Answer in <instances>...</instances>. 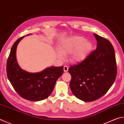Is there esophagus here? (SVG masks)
Here are the masks:
<instances>
[{
  "instance_id": "esophagus-1",
  "label": "esophagus",
  "mask_w": 124,
  "mask_h": 124,
  "mask_svg": "<svg viewBox=\"0 0 124 124\" xmlns=\"http://www.w3.org/2000/svg\"><path fill=\"white\" fill-rule=\"evenodd\" d=\"M63 69H64V71L67 72L68 70V67L67 66H64L63 67Z\"/></svg>"
}]
</instances>
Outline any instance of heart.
Returning a JSON list of instances; mask_svg holds the SVG:
<instances>
[{"instance_id":"obj_1","label":"heart","mask_w":124,"mask_h":124,"mask_svg":"<svg viewBox=\"0 0 124 124\" xmlns=\"http://www.w3.org/2000/svg\"><path fill=\"white\" fill-rule=\"evenodd\" d=\"M92 49V44L90 42L85 40L82 36L71 37L63 43L61 51L64 54L71 53L75 51L73 55V60L75 62H81L84 60ZM60 58H63V55L60 52L57 53Z\"/></svg>"}]
</instances>
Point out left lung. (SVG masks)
Masks as SVG:
<instances>
[{"mask_svg": "<svg viewBox=\"0 0 124 124\" xmlns=\"http://www.w3.org/2000/svg\"><path fill=\"white\" fill-rule=\"evenodd\" d=\"M97 47L79 63L69 67L70 88L78 99L91 102L107 93L115 81L117 69L111 43L94 33Z\"/></svg>", "mask_w": 124, "mask_h": 124, "instance_id": "obj_1", "label": "left lung"}]
</instances>
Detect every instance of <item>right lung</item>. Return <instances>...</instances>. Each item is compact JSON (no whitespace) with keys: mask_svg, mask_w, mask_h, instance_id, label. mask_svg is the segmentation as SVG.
I'll return each instance as SVG.
<instances>
[{"mask_svg":"<svg viewBox=\"0 0 124 124\" xmlns=\"http://www.w3.org/2000/svg\"><path fill=\"white\" fill-rule=\"evenodd\" d=\"M24 37L18 39L11 49L6 65L8 79L17 93L25 99L44 100L52 93L56 81L63 73V67H51L36 73L22 69L18 64L16 53L18 44Z\"/></svg>","mask_w":124,"mask_h":124,"instance_id":"obj_1","label":"right lung"}]
</instances>
